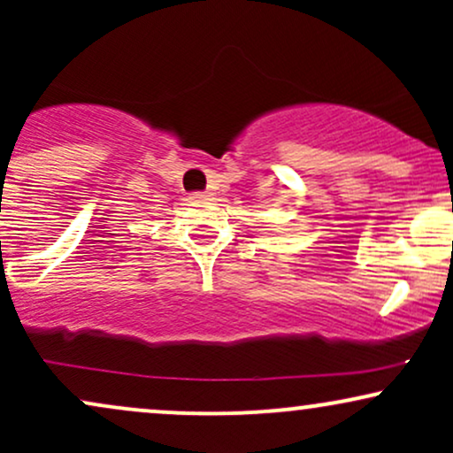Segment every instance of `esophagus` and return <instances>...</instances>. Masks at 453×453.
Instances as JSON below:
<instances>
[{"label": "esophagus", "mask_w": 453, "mask_h": 453, "mask_svg": "<svg viewBox=\"0 0 453 453\" xmlns=\"http://www.w3.org/2000/svg\"><path fill=\"white\" fill-rule=\"evenodd\" d=\"M211 194L209 191H196V194H191V197H194V200H200V197H209Z\"/></svg>", "instance_id": "esophagus-1"}]
</instances>
